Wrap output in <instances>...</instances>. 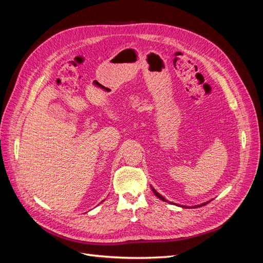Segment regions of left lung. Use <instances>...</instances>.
I'll return each instance as SVG.
<instances>
[{
	"label": "left lung",
	"mask_w": 263,
	"mask_h": 263,
	"mask_svg": "<svg viewBox=\"0 0 263 263\" xmlns=\"http://www.w3.org/2000/svg\"><path fill=\"white\" fill-rule=\"evenodd\" d=\"M151 189H153V192L156 194V196H158L159 198H160V200H162V201H164V202H168V201H166L165 200V198L162 196V195H160V194H159L158 192H157V191L153 187V186H151ZM208 203H210V202H206V203H203V204H201V205H196V206H192V208H200V206H204V205H206V204H208ZM182 208H187V206H182Z\"/></svg>",
	"instance_id": "left-lung-1"
}]
</instances>
